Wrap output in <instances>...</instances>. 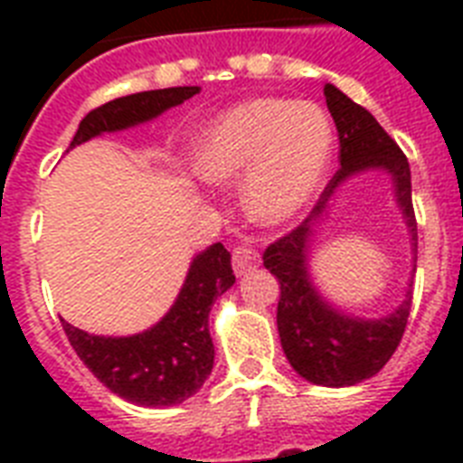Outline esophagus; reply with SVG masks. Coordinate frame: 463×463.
Returning a JSON list of instances; mask_svg holds the SVG:
<instances>
[{
  "label": "esophagus",
  "mask_w": 463,
  "mask_h": 463,
  "mask_svg": "<svg viewBox=\"0 0 463 463\" xmlns=\"http://www.w3.org/2000/svg\"><path fill=\"white\" fill-rule=\"evenodd\" d=\"M260 252H257L252 245H247V242H242V245H238L232 250V269H235V274L238 276H247L252 269L260 267Z\"/></svg>",
  "instance_id": "esophagus-1"
}]
</instances>
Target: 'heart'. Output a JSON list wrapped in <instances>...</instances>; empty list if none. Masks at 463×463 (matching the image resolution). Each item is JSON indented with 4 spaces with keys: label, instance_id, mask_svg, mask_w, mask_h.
I'll use <instances>...</instances> for the list:
<instances>
[{
    "label": "heart",
    "instance_id": "heart-1",
    "mask_svg": "<svg viewBox=\"0 0 463 463\" xmlns=\"http://www.w3.org/2000/svg\"><path fill=\"white\" fill-rule=\"evenodd\" d=\"M334 148L329 118L317 105L254 98L221 112L194 148V170L211 184L242 174V206L257 223H283L322 184Z\"/></svg>",
    "mask_w": 463,
    "mask_h": 463
}]
</instances>
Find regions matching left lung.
Listing matches in <instances>:
<instances>
[{
  "label": "left lung",
  "mask_w": 463,
  "mask_h": 463,
  "mask_svg": "<svg viewBox=\"0 0 463 463\" xmlns=\"http://www.w3.org/2000/svg\"><path fill=\"white\" fill-rule=\"evenodd\" d=\"M338 132V163L341 167L324 187L319 202L296 231L283 235L267 247L264 267L279 279L281 300L276 309V324L286 358L300 377L322 387H351L370 380L394 355L409 322L411 298L389 317L360 319L331 307L309 281L307 254L315 223L326 211L331 194L351 175L382 167L394 180L396 203L402 206L411 232L413 254H418V228L411 202V167L396 141L380 127V122L336 86H324Z\"/></svg>",
  "instance_id": "8db88e82"
}]
</instances>
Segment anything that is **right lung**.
I'll list each match as a JSON object with an SVG mask.
<instances>
[{"label": "right lung", "instance_id": "add662e5", "mask_svg": "<svg viewBox=\"0 0 463 463\" xmlns=\"http://www.w3.org/2000/svg\"><path fill=\"white\" fill-rule=\"evenodd\" d=\"M196 93L199 86H177L115 98L81 119L69 148L98 134L148 122ZM232 283L231 252L216 242L196 254L175 305L151 329L134 336H93L64 319L61 326L83 365L112 394L137 406H175L194 396L211 374L213 341L209 334V312L213 300L223 296Z\"/></svg>", "mask_w": 463, "mask_h": 463}]
</instances>
